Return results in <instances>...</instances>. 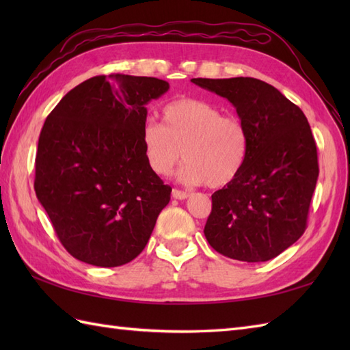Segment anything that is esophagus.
<instances>
[{
  "label": "esophagus",
  "mask_w": 350,
  "mask_h": 350,
  "mask_svg": "<svg viewBox=\"0 0 350 350\" xmlns=\"http://www.w3.org/2000/svg\"><path fill=\"white\" fill-rule=\"evenodd\" d=\"M171 196H173V198H176V200H185V198H188L189 194L185 191H180V189H173Z\"/></svg>",
  "instance_id": "1"
}]
</instances>
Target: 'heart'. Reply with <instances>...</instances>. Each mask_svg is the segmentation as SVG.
<instances>
[{"mask_svg":"<svg viewBox=\"0 0 350 350\" xmlns=\"http://www.w3.org/2000/svg\"><path fill=\"white\" fill-rule=\"evenodd\" d=\"M163 124L147 120L141 132L148 167L170 176L182 156L187 161L179 177L183 183L222 188L245 165L250 135L239 118L224 116L211 102L194 98L171 100L162 109Z\"/></svg>","mask_w":350,"mask_h":350,"instance_id":"heart-1","label":"heart"}]
</instances>
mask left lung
Returning a JSON list of instances; mask_svg holds the SVG:
<instances>
[{"instance_id":"8db88e82","label":"left lung","mask_w":350,"mask_h":350,"mask_svg":"<svg viewBox=\"0 0 350 350\" xmlns=\"http://www.w3.org/2000/svg\"><path fill=\"white\" fill-rule=\"evenodd\" d=\"M191 81L232 103L250 135L241 174L212 194L206 239L226 257L267 262L307 228L319 177L316 141L307 117L265 81L243 77Z\"/></svg>"}]
</instances>
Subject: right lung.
Listing matches in <instances>:
<instances>
[{
	"label": "right lung",
	"instance_id": "obj_1",
	"mask_svg": "<svg viewBox=\"0 0 350 350\" xmlns=\"http://www.w3.org/2000/svg\"><path fill=\"white\" fill-rule=\"evenodd\" d=\"M167 81L99 75L64 96L46 117L34 191L58 239L81 262L116 267L144 250L171 188L148 167L146 105Z\"/></svg>",
	"mask_w": 350,
	"mask_h": 350
}]
</instances>
